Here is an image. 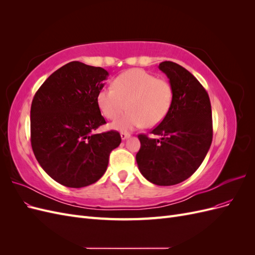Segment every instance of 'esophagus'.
<instances>
[{"label": "esophagus", "mask_w": 255, "mask_h": 255, "mask_svg": "<svg viewBox=\"0 0 255 255\" xmlns=\"http://www.w3.org/2000/svg\"><path fill=\"white\" fill-rule=\"evenodd\" d=\"M120 135H121V139H122V140L128 139V138L130 136L128 133H126V132H122Z\"/></svg>", "instance_id": "1"}]
</instances>
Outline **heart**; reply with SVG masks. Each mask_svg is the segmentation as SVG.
Returning <instances> with one entry per match:
<instances>
[{
	"label": "heart",
	"instance_id": "obj_1",
	"mask_svg": "<svg viewBox=\"0 0 255 255\" xmlns=\"http://www.w3.org/2000/svg\"><path fill=\"white\" fill-rule=\"evenodd\" d=\"M171 83L143 69H129L119 74L113 87H103L97 95V103L104 117L119 118L128 107V112L113 123V128L128 130L145 126L152 128L165 119L173 103Z\"/></svg>",
	"mask_w": 255,
	"mask_h": 255
}]
</instances>
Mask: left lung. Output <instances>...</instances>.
<instances>
[{
  "instance_id": "1",
  "label": "left lung",
  "mask_w": 255,
  "mask_h": 255,
  "mask_svg": "<svg viewBox=\"0 0 255 255\" xmlns=\"http://www.w3.org/2000/svg\"><path fill=\"white\" fill-rule=\"evenodd\" d=\"M171 83L174 97L170 111L152 134H139L138 169L149 182L170 186L185 181L202 164L213 140L210 97L188 70L172 61L160 63Z\"/></svg>"
}]
</instances>
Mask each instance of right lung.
Returning a JSON list of instances; mask_svg holds the SVG:
<instances>
[{"mask_svg":"<svg viewBox=\"0 0 255 255\" xmlns=\"http://www.w3.org/2000/svg\"><path fill=\"white\" fill-rule=\"evenodd\" d=\"M109 72L71 61L52 73L30 107V143L38 163L54 181L88 186L105 173L111 152L121 142L116 130L95 134L106 123L97 103Z\"/></svg>","mask_w":255,"mask_h":255,"instance_id":"obj_1","label":"right lung"}]
</instances>
